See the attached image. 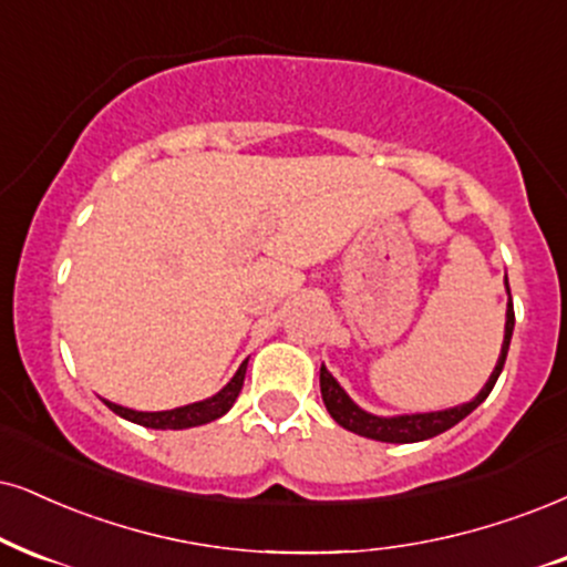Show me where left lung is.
<instances>
[{
  "label": "left lung",
  "mask_w": 567,
  "mask_h": 567,
  "mask_svg": "<svg viewBox=\"0 0 567 567\" xmlns=\"http://www.w3.org/2000/svg\"><path fill=\"white\" fill-rule=\"evenodd\" d=\"M505 286H507V295H509L507 276H505ZM513 328H515V312H513V299H509V302H507L505 341H502V354L497 360V368H494V373L488 375L486 386L478 391V396L473 402H465V404H460V408H452V410L423 412V415L379 417V415H370V412H365V410H360L358 404L349 400L347 391L339 386L337 379H333V375L328 373L326 368H320V394H323L326 410L331 412V417L341 425V429L360 433V436H365V439H375V442L412 444V442H423V439L439 436V433H444L446 429H452V425H457L465 415H471V412L486 400L488 391L494 389V383H497L502 368H505L509 339H513Z\"/></svg>",
  "instance_id": "obj_1"
}]
</instances>
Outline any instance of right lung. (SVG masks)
Masks as SVG:
<instances>
[{"label":"right lung","instance_id":"add662e5","mask_svg":"<svg viewBox=\"0 0 567 567\" xmlns=\"http://www.w3.org/2000/svg\"><path fill=\"white\" fill-rule=\"evenodd\" d=\"M247 362H241V368L236 370V375L230 379L226 386H223L218 394L209 396L205 402H194V404H186V408H176V410H163V412H136V410H128V408H121V404H113V402H104L110 410L115 412V415L125 417V421L131 423H138V425H146V429H194V425H205L209 421H218L220 415H226V412L234 408L236 396H239V391L244 386V373H247Z\"/></svg>","mask_w":567,"mask_h":567}]
</instances>
